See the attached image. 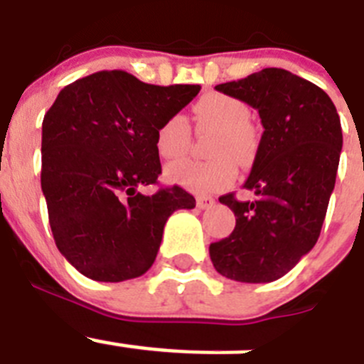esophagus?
<instances>
[{"mask_svg":"<svg viewBox=\"0 0 364 364\" xmlns=\"http://www.w3.org/2000/svg\"><path fill=\"white\" fill-rule=\"evenodd\" d=\"M196 205H198V208H201V210H210L212 206L215 205V199L206 198V196H199V198L196 199Z\"/></svg>","mask_w":364,"mask_h":364,"instance_id":"esophagus-1","label":"esophagus"}]
</instances>
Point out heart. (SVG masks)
Listing matches in <instances>:
<instances>
[{"label": "heart", "instance_id": "heart-1", "mask_svg": "<svg viewBox=\"0 0 364 364\" xmlns=\"http://www.w3.org/2000/svg\"><path fill=\"white\" fill-rule=\"evenodd\" d=\"M199 130L215 132L208 154L210 161H174L166 166V179L194 194H215L237 176V161L250 165L259 150V139L250 127V109L237 97L210 92L192 109ZM190 129L181 114L168 116L156 130V150L161 158L178 159L186 152Z\"/></svg>", "mask_w": 364, "mask_h": 364}]
</instances>
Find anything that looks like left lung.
<instances>
[{
	"instance_id": "obj_1",
	"label": "left lung",
	"mask_w": 364,
	"mask_h": 364,
	"mask_svg": "<svg viewBox=\"0 0 364 364\" xmlns=\"http://www.w3.org/2000/svg\"><path fill=\"white\" fill-rule=\"evenodd\" d=\"M215 90L257 110L264 132L243 185L254 199L219 198L234 212L235 228L210 245V259L228 279L270 283L319 237L341 156V121L325 90L284 68H263Z\"/></svg>"
}]
</instances>
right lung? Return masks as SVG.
Here are the masks:
<instances>
[{
  "mask_svg": "<svg viewBox=\"0 0 364 364\" xmlns=\"http://www.w3.org/2000/svg\"><path fill=\"white\" fill-rule=\"evenodd\" d=\"M199 85H149L101 70L58 94L43 119L41 190L55 247L83 276L119 283L156 261L163 228L196 199L181 186L141 194L161 174L156 130Z\"/></svg>",
  "mask_w": 364,
  "mask_h": 364,
  "instance_id": "1",
  "label": "right lung"
}]
</instances>
